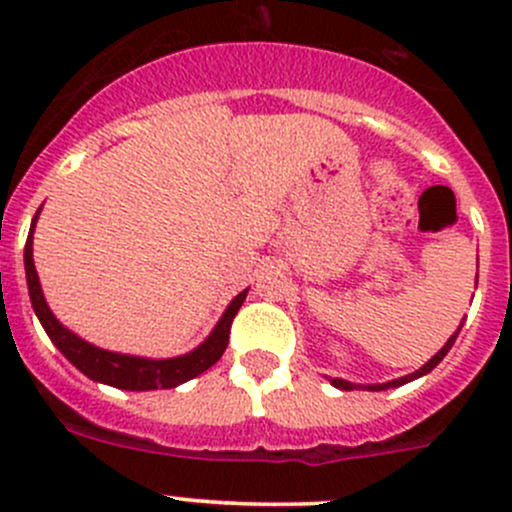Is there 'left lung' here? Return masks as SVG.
Returning <instances> with one entry per match:
<instances>
[{
  "instance_id": "1",
  "label": "left lung",
  "mask_w": 512,
  "mask_h": 512,
  "mask_svg": "<svg viewBox=\"0 0 512 512\" xmlns=\"http://www.w3.org/2000/svg\"><path fill=\"white\" fill-rule=\"evenodd\" d=\"M461 327H463V324H461ZM461 327H458L456 332H453L451 337H448V342L443 344V347L438 349V352L433 354L431 359H428L426 364L421 366V369H416L414 374H406V376H401V379L386 381V384H369V386L352 384V381H344V379H332V376H329V381H332V386H337V389H342V391H354V389H366V391H386V389H396V386H404V384H409V381L418 379V376H426L428 371H431V369H436V366L441 364V361H443V356L448 354V349H451V347H453V342H456V337H458V332H461Z\"/></svg>"
}]
</instances>
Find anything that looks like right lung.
<instances>
[{
	"label": "right lung",
	"instance_id": "right-lung-1",
	"mask_svg": "<svg viewBox=\"0 0 512 512\" xmlns=\"http://www.w3.org/2000/svg\"><path fill=\"white\" fill-rule=\"evenodd\" d=\"M41 208L36 210L32 227H29L27 245H24V270H27V287H29V299H32V307L39 317L41 327L49 334V339L54 342V347L59 349L81 374H86L89 379L98 381V384L116 386V389L126 391H153V389H175V386L185 384V381L195 379L203 371H208L215 361L223 356L230 342V324L235 319L237 309L242 307L247 297V289H242L223 312L220 322L215 324V329L210 332V337L205 339L200 347H195L193 352L183 356H173V359H146V356H131V354H118L108 352V349L94 347L86 339H81L79 334H74L71 329H66L59 319L54 317V312L46 304L44 292H41L39 275H36L34 267V227L36 218H39Z\"/></svg>",
	"mask_w": 512,
	"mask_h": 512
}]
</instances>
